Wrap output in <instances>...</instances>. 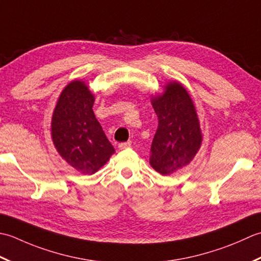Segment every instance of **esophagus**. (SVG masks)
Listing matches in <instances>:
<instances>
[{"label": "esophagus", "instance_id": "esophagus-1", "mask_svg": "<svg viewBox=\"0 0 261 261\" xmlns=\"http://www.w3.org/2000/svg\"><path fill=\"white\" fill-rule=\"evenodd\" d=\"M130 145H132V142L130 141H127V142H124V143H119L118 147L120 148V150H124V148L129 147Z\"/></svg>", "mask_w": 261, "mask_h": 261}]
</instances>
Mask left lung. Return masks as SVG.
Masks as SVG:
<instances>
[{
    "instance_id": "1",
    "label": "left lung",
    "mask_w": 261,
    "mask_h": 261,
    "mask_svg": "<svg viewBox=\"0 0 261 261\" xmlns=\"http://www.w3.org/2000/svg\"><path fill=\"white\" fill-rule=\"evenodd\" d=\"M159 126L150 163L159 173L171 174L193 160L201 143L199 121L190 95L181 84L170 82L163 94L152 99Z\"/></svg>"
}]
</instances>
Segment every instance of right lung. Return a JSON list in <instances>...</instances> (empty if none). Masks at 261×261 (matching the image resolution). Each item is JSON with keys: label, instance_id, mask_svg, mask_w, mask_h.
Here are the masks:
<instances>
[{"label": "right lung", "instance_id": "right-lung-1", "mask_svg": "<svg viewBox=\"0 0 261 261\" xmlns=\"http://www.w3.org/2000/svg\"><path fill=\"white\" fill-rule=\"evenodd\" d=\"M94 97L87 84L73 81L63 90L53 114L51 137L58 153L83 174L97 172L115 148L92 110Z\"/></svg>", "mask_w": 261, "mask_h": 261}]
</instances>
